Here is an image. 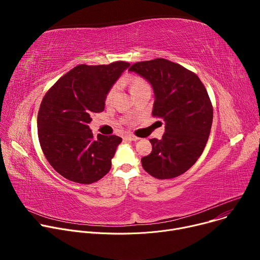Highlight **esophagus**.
<instances>
[{"label": "esophagus", "mask_w": 260, "mask_h": 260, "mask_svg": "<svg viewBox=\"0 0 260 260\" xmlns=\"http://www.w3.org/2000/svg\"><path fill=\"white\" fill-rule=\"evenodd\" d=\"M126 140H128V141H138L140 138H138L137 136H135V135H126L125 137H124Z\"/></svg>", "instance_id": "esophagus-1"}]
</instances>
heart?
Returning <instances> with one entry per match:
<instances>
[{"label": "heart", "mask_w": 260, "mask_h": 260, "mask_svg": "<svg viewBox=\"0 0 260 260\" xmlns=\"http://www.w3.org/2000/svg\"><path fill=\"white\" fill-rule=\"evenodd\" d=\"M129 85H131V90H132V93H135L136 91L146 87V86H149L147 83V81L142 78V77H139V76H135L133 77L131 80H129ZM118 90V84H114L112 87H111L107 93V96H106V102L107 103H111L113 101V99L115 98L116 95V92Z\"/></svg>", "instance_id": "heart-1"}]
</instances>
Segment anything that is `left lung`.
I'll return each mask as SVG.
<instances>
[{
	"label": "left lung",
	"mask_w": 260,
	"mask_h": 260,
	"mask_svg": "<svg viewBox=\"0 0 260 260\" xmlns=\"http://www.w3.org/2000/svg\"><path fill=\"white\" fill-rule=\"evenodd\" d=\"M129 71L152 85V115L166 123L162 139L149 140L152 151L142 167L157 179L178 177L197 162L210 136L213 106L207 89L197 74L165 58L136 62Z\"/></svg>",
	"instance_id": "1"
}]
</instances>
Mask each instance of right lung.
I'll list each match as a JSON object with an SVG mask.
<instances>
[{"label": "right lung", "instance_id": "1", "mask_svg": "<svg viewBox=\"0 0 260 260\" xmlns=\"http://www.w3.org/2000/svg\"><path fill=\"white\" fill-rule=\"evenodd\" d=\"M129 64H79L44 95L37 120L39 142L48 162L66 179L91 184L110 171L122 139L101 134L95 139L88 123L104 111L109 89Z\"/></svg>", "mask_w": 260, "mask_h": 260}]
</instances>
